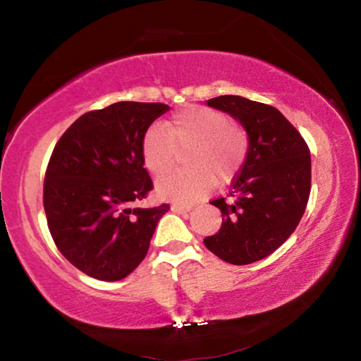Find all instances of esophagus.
I'll list each match as a JSON object with an SVG mask.
<instances>
[{"label": "esophagus", "instance_id": "esophagus-1", "mask_svg": "<svg viewBox=\"0 0 361 361\" xmlns=\"http://www.w3.org/2000/svg\"><path fill=\"white\" fill-rule=\"evenodd\" d=\"M192 210V207H186V205H172V212H175V213H178V215H185V213H188V212H191Z\"/></svg>", "mask_w": 361, "mask_h": 361}]
</instances>
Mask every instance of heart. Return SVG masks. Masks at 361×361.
I'll list each match as a JSON object with an SVG mask.
<instances>
[{
  "label": "heart",
  "instance_id": "1",
  "mask_svg": "<svg viewBox=\"0 0 361 361\" xmlns=\"http://www.w3.org/2000/svg\"><path fill=\"white\" fill-rule=\"evenodd\" d=\"M192 146L187 157L191 169L165 173L176 163V151ZM248 151L247 132L229 122L228 116L207 106L180 109L164 129L152 127L145 133L140 154L145 169L159 178L156 194L175 204H192L216 185L231 181L239 173Z\"/></svg>",
  "mask_w": 361,
  "mask_h": 361
}]
</instances>
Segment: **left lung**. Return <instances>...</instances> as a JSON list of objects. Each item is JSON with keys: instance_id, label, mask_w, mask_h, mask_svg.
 <instances>
[{"instance_id": "8db88e82", "label": "left lung", "mask_w": 361, "mask_h": 361, "mask_svg": "<svg viewBox=\"0 0 361 361\" xmlns=\"http://www.w3.org/2000/svg\"><path fill=\"white\" fill-rule=\"evenodd\" d=\"M207 105L240 122L248 151L231 199L210 202L221 210L223 224L204 243L226 262L250 264L276 252L301 221L310 194V152L277 108L239 95L215 97Z\"/></svg>"}]
</instances>
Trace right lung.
<instances>
[{"mask_svg":"<svg viewBox=\"0 0 361 361\" xmlns=\"http://www.w3.org/2000/svg\"><path fill=\"white\" fill-rule=\"evenodd\" d=\"M170 106L118 102L82 114L54 148L44 180L51 235L66 259L87 276L118 282L148 253L169 205L135 207L152 189L140 145Z\"/></svg>","mask_w":361,"mask_h":361,"instance_id":"add662e5","label":"right lung"}]
</instances>
